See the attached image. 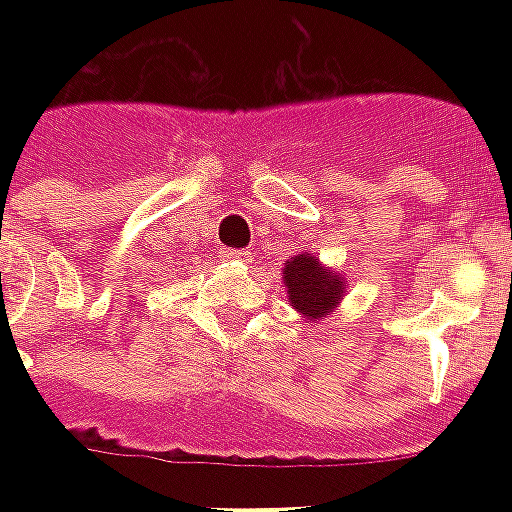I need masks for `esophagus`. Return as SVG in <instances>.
Masks as SVG:
<instances>
[{
	"label": "esophagus",
	"mask_w": 512,
	"mask_h": 512,
	"mask_svg": "<svg viewBox=\"0 0 512 512\" xmlns=\"http://www.w3.org/2000/svg\"><path fill=\"white\" fill-rule=\"evenodd\" d=\"M220 257H225V260H247L249 252H244V249H220Z\"/></svg>",
	"instance_id": "esophagus-1"
}]
</instances>
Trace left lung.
<instances>
[{"label": "left lung", "instance_id": "left-lung-1", "mask_svg": "<svg viewBox=\"0 0 512 512\" xmlns=\"http://www.w3.org/2000/svg\"><path fill=\"white\" fill-rule=\"evenodd\" d=\"M284 281H287V295L292 305L311 319L327 316L342 297V287H345L337 276H329L321 268L319 260L308 255L292 257L284 265Z\"/></svg>", "mask_w": 512, "mask_h": 512}]
</instances>
